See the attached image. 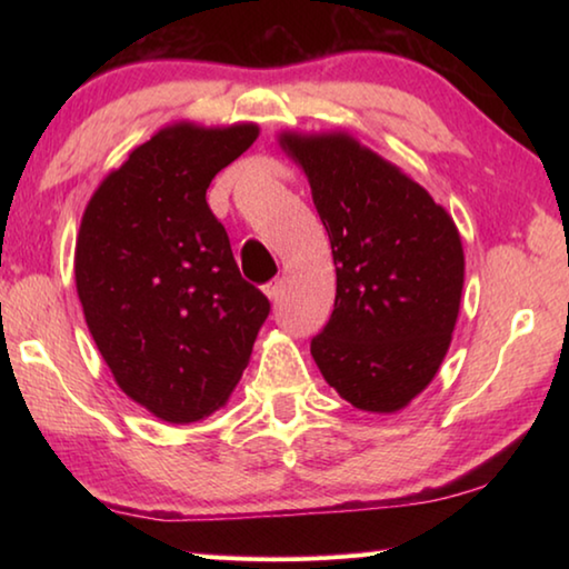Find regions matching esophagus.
I'll return each instance as SVG.
<instances>
[{
    "label": "esophagus",
    "instance_id": "34e87169",
    "mask_svg": "<svg viewBox=\"0 0 569 569\" xmlns=\"http://www.w3.org/2000/svg\"><path fill=\"white\" fill-rule=\"evenodd\" d=\"M263 293L271 298V301L276 303L278 301V296H281V286H278V281H271V283H266L263 286Z\"/></svg>",
    "mask_w": 569,
    "mask_h": 569
}]
</instances>
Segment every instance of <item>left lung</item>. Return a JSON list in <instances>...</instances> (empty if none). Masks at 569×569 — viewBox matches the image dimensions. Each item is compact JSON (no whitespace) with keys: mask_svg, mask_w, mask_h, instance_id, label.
<instances>
[{"mask_svg":"<svg viewBox=\"0 0 569 569\" xmlns=\"http://www.w3.org/2000/svg\"><path fill=\"white\" fill-rule=\"evenodd\" d=\"M278 142L306 172L336 266L313 361L356 409L399 411L437 377L457 326L465 248L455 220L349 132L286 130Z\"/></svg>","mask_w":569,"mask_h":569,"instance_id":"obj_1","label":"left lung"}]
</instances>
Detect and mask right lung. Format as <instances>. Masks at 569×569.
Returning a JSON list of instances; mask_svg holds the SVG:
<instances>
[{
	"label": "right lung",
	"mask_w": 569,
	"mask_h": 569,
	"mask_svg": "<svg viewBox=\"0 0 569 569\" xmlns=\"http://www.w3.org/2000/svg\"><path fill=\"white\" fill-rule=\"evenodd\" d=\"M258 124L176 122L130 150L82 213L74 283L118 387L168 423L200 421L243 377L271 303L240 278L206 190Z\"/></svg>",
	"instance_id": "add662e5"
}]
</instances>
